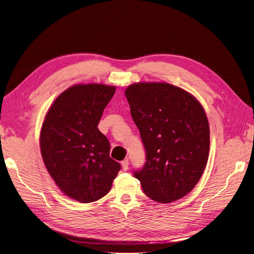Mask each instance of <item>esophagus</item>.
Returning <instances> with one entry per match:
<instances>
[{
    "instance_id": "1",
    "label": "esophagus",
    "mask_w": 254,
    "mask_h": 254,
    "mask_svg": "<svg viewBox=\"0 0 254 254\" xmlns=\"http://www.w3.org/2000/svg\"><path fill=\"white\" fill-rule=\"evenodd\" d=\"M122 168L124 171H127L128 168V159H124L122 162Z\"/></svg>"
}]
</instances>
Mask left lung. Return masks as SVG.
I'll return each instance as SVG.
<instances>
[{
  "mask_svg": "<svg viewBox=\"0 0 254 254\" xmlns=\"http://www.w3.org/2000/svg\"><path fill=\"white\" fill-rule=\"evenodd\" d=\"M125 95L147 157L135 177L153 201H177L193 190L208 162L204 107L190 92L167 82L132 83Z\"/></svg>",
  "mask_w": 254,
  "mask_h": 254,
  "instance_id": "left-lung-1",
  "label": "left lung"
}]
</instances>
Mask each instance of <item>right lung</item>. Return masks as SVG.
I'll return each instance as SVG.
<instances>
[{"label":"right lung","instance_id":"1","mask_svg":"<svg viewBox=\"0 0 254 254\" xmlns=\"http://www.w3.org/2000/svg\"><path fill=\"white\" fill-rule=\"evenodd\" d=\"M115 89L103 83L70 86L53 101L40 130V150L50 177L64 195L80 203L105 196L120 170L98 128Z\"/></svg>","mask_w":254,"mask_h":254}]
</instances>
